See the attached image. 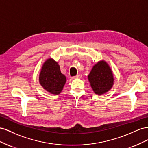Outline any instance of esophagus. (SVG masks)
<instances>
[{
    "instance_id": "1",
    "label": "esophagus",
    "mask_w": 148,
    "mask_h": 148,
    "mask_svg": "<svg viewBox=\"0 0 148 148\" xmlns=\"http://www.w3.org/2000/svg\"><path fill=\"white\" fill-rule=\"evenodd\" d=\"M81 77H82L81 74H78L77 75H75V76L73 77V79H80V78H81Z\"/></svg>"
}]
</instances>
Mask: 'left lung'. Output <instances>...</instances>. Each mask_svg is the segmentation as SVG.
<instances>
[{
    "instance_id": "8db88e82",
    "label": "left lung",
    "mask_w": 148,
    "mask_h": 148,
    "mask_svg": "<svg viewBox=\"0 0 148 148\" xmlns=\"http://www.w3.org/2000/svg\"><path fill=\"white\" fill-rule=\"evenodd\" d=\"M88 80L95 94L102 95L111 89L114 84L112 71L108 63L100 61L93 66Z\"/></svg>"
}]
</instances>
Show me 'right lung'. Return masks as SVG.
<instances>
[{
	"instance_id": "add662e5",
	"label": "right lung",
	"mask_w": 148,
	"mask_h": 148,
	"mask_svg": "<svg viewBox=\"0 0 148 148\" xmlns=\"http://www.w3.org/2000/svg\"><path fill=\"white\" fill-rule=\"evenodd\" d=\"M66 82L58 62L52 58L46 60L42 66L39 75V82L45 90L54 95L61 92Z\"/></svg>"
}]
</instances>
